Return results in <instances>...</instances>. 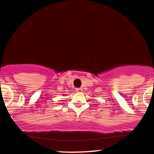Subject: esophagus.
<instances>
[{
	"mask_svg": "<svg viewBox=\"0 0 154 154\" xmlns=\"http://www.w3.org/2000/svg\"><path fill=\"white\" fill-rule=\"evenodd\" d=\"M82 91V89L81 88H77V89H76V91L77 92H81Z\"/></svg>",
	"mask_w": 154,
	"mask_h": 154,
	"instance_id": "1",
	"label": "esophagus"
}]
</instances>
